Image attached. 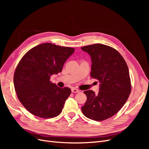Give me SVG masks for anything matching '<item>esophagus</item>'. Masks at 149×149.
I'll return each mask as SVG.
<instances>
[{
  "instance_id": "34e87169",
  "label": "esophagus",
  "mask_w": 149,
  "mask_h": 149,
  "mask_svg": "<svg viewBox=\"0 0 149 149\" xmlns=\"http://www.w3.org/2000/svg\"><path fill=\"white\" fill-rule=\"evenodd\" d=\"M71 91H72V93H79V90L77 89H76V88H72Z\"/></svg>"
}]
</instances>
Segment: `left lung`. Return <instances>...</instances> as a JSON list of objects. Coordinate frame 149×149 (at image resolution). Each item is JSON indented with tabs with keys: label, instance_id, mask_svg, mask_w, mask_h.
I'll return each mask as SVG.
<instances>
[{
	"label": "left lung",
	"instance_id": "obj_1",
	"mask_svg": "<svg viewBox=\"0 0 149 149\" xmlns=\"http://www.w3.org/2000/svg\"><path fill=\"white\" fill-rule=\"evenodd\" d=\"M81 49L91 57V76L100 83L97 94L91 90L84 91L87 100L81 111L89 119L106 120L123 107L130 94L128 66L116 49L105 45L94 44Z\"/></svg>",
	"mask_w": 149,
	"mask_h": 149
}]
</instances>
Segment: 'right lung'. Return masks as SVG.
<instances>
[{
    "label": "right lung",
    "mask_w": 149,
    "mask_h": 149,
    "mask_svg": "<svg viewBox=\"0 0 149 149\" xmlns=\"http://www.w3.org/2000/svg\"><path fill=\"white\" fill-rule=\"evenodd\" d=\"M74 52L73 48L45 43L31 48L22 57L15 71L13 83L19 101L31 114L42 118L60 114L71 91L50 82V76L62 71Z\"/></svg>",
    "instance_id": "1"
}]
</instances>
